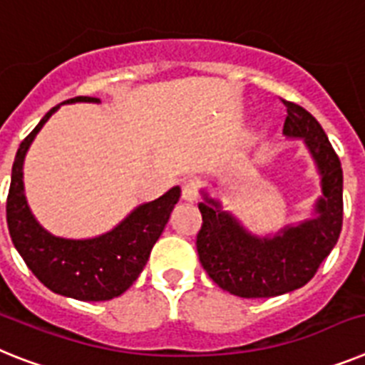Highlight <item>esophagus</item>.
<instances>
[{"mask_svg": "<svg viewBox=\"0 0 365 365\" xmlns=\"http://www.w3.org/2000/svg\"><path fill=\"white\" fill-rule=\"evenodd\" d=\"M182 198L187 202H195L198 198V185L192 180L182 182Z\"/></svg>", "mask_w": 365, "mask_h": 365, "instance_id": "1", "label": "esophagus"}]
</instances>
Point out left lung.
<instances>
[{"instance_id": "8db88e82", "label": "left lung", "mask_w": 365, "mask_h": 365, "mask_svg": "<svg viewBox=\"0 0 365 365\" xmlns=\"http://www.w3.org/2000/svg\"><path fill=\"white\" fill-rule=\"evenodd\" d=\"M286 106L284 133L301 137L319 168L323 198L317 217L287 226L274 237L250 235L207 195L198 202L202 228L197 250L202 267L217 286L245 299L277 297L299 289L315 277L323 259L338 243L344 225V173L323 128L304 107Z\"/></svg>"}]
</instances>
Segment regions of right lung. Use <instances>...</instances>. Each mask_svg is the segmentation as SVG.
Masks as SVG:
<instances>
[{"label": "right lung", "mask_w": 365, "mask_h": 365, "mask_svg": "<svg viewBox=\"0 0 365 365\" xmlns=\"http://www.w3.org/2000/svg\"><path fill=\"white\" fill-rule=\"evenodd\" d=\"M73 102L100 100L76 96L63 103ZM57 109L59 106L46 113L20 143L7 197L9 234L27 267L48 289L78 301H109L122 295L145 269L182 191L173 187L158 200L143 204L115 230L94 240H63L46 232L27 207L21 167L35 135Z\"/></svg>", "instance_id": "1"}]
</instances>
